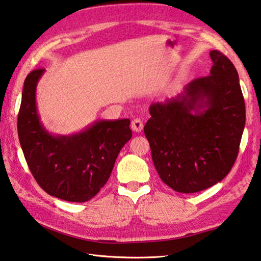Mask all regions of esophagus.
Returning <instances> with one entry per match:
<instances>
[{
    "instance_id": "esophagus-1",
    "label": "esophagus",
    "mask_w": 261,
    "mask_h": 261,
    "mask_svg": "<svg viewBox=\"0 0 261 261\" xmlns=\"http://www.w3.org/2000/svg\"><path fill=\"white\" fill-rule=\"evenodd\" d=\"M131 127L132 130L136 132H141L144 129V122L141 121L140 118H135V120L131 122Z\"/></svg>"
}]
</instances>
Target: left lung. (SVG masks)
Masks as SVG:
<instances>
[{
  "mask_svg": "<svg viewBox=\"0 0 261 261\" xmlns=\"http://www.w3.org/2000/svg\"><path fill=\"white\" fill-rule=\"evenodd\" d=\"M210 75L149 106L144 127L160 178L179 193H197L221 181L239 154L245 105L238 70L218 50L210 51Z\"/></svg>",
  "mask_w": 261,
  "mask_h": 261,
  "instance_id": "1",
  "label": "left lung"
}]
</instances>
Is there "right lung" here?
Returning <instances> with one entry per match:
<instances>
[{"mask_svg": "<svg viewBox=\"0 0 261 261\" xmlns=\"http://www.w3.org/2000/svg\"><path fill=\"white\" fill-rule=\"evenodd\" d=\"M37 68L23 82L18 136L26 162L41 188L68 202H87L107 182L117 155L131 139L129 118L100 120L77 134L52 135L40 120Z\"/></svg>", "mask_w": 261, "mask_h": 261, "instance_id": "add662e5", "label": "right lung"}]
</instances>
